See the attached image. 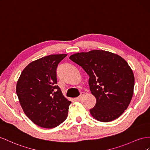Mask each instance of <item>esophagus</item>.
I'll list each match as a JSON object with an SVG mask.
<instances>
[{
  "instance_id": "1",
  "label": "esophagus",
  "mask_w": 150,
  "mask_h": 150,
  "mask_svg": "<svg viewBox=\"0 0 150 150\" xmlns=\"http://www.w3.org/2000/svg\"><path fill=\"white\" fill-rule=\"evenodd\" d=\"M84 95H85V93H84V92H81L80 96L79 97H76V99L77 100H80L81 99H82V98L83 97V96Z\"/></svg>"
}]
</instances>
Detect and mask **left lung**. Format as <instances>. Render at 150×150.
I'll return each instance as SVG.
<instances>
[{
	"mask_svg": "<svg viewBox=\"0 0 150 150\" xmlns=\"http://www.w3.org/2000/svg\"><path fill=\"white\" fill-rule=\"evenodd\" d=\"M71 61L89 75L88 84L96 104L90 109L101 122L118 118L129 106L133 95L134 76L127 62L119 55L104 50L71 54Z\"/></svg>",
	"mask_w": 150,
	"mask_h": 150,
	"instance_id": "left-lung-1",
	"label": "left lung"
}]
</instances>
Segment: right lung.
<instances>
[{
	"mask_svg": "<svg viewBox=\"0 0 150 150\" xmlns=\"http://www.w3.org/2000/svg\"><path fill=\"white\" fill-rule=\"evenodd\" d=\"M67 54H51L30 63L17 82L16 93L27 117L35 125L51 129L65 121L71 102L57 85L56 70Z\"/></svg>",
	"mask_w": 150,
	"mask_h": 150,
	"instance_id": "obj_1",
	"label": "right lung"
}]
</instances>
